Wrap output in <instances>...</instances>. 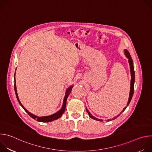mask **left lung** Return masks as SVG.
<instances>
[{"label":"left lung","mask_w":152,"mask_h":152,"mask_svg":"<svg viewBox=\"0 0 152 152\" xmlns=\"http://www.w3.org/2000/svg\"><path fill=\"white\" fill-rule=\"evenodd\" d=\"M124 55L126 56V57L128 59V62H129V66H130V70H131V87H130V93H129V99H128V102H127V106L124 108V109L123 110V111L118 114L117 115L116 117H114L111 119H107V121H109L110 120H113L115 118H117L126 109L127 106L129 104L130 102H131V99L132 98V96H133V94H134V83H135V72H134V63H133V61H132V59L131 56V55H130L129 52H128V50L127 49H124ZM86 111H87L89 116L92 118V119H94L95 120H97V121H103V120L102 119H99V118H97L95 117H94L90 113V111L88 110L87 108L86 107Z\"/></svg>","instance_id":"left-lung-1"}]
</instances>
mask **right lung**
<instances>
[{"mask_svg": "<svg viewBox=\"0 0 152 152\" xmlns=\"http://www.w3.org/2000/svg\"><path fill=\"white\" fill-rule=\"evenodd\" d=\"M73 87V85H72L70 86H69V87L67 89L66 91V94H65V96H64V100H63V104H62V106L61 107V109L58 111L56 112V113H54L52 115H48V116H43V117H38L37 115H35L32 113H31L30 112H29L26 108L23 106V104H21V103L20 102V100H19V98H18V94H17V87H16V82H15V73L14 74V90H15V95H16V97H17V99L20 103V104L21 106V107H22L24 110L32 118H34V120H37V121H39V122H43V123H46V122H50V121H52L53 120H55L56 119H58L59 118H60L62 115L63 114V113H64L65 110H66V102H67V99L68 98V96H69L70 93H71L72 91V88Z\"/></svg>", "mask_w": 152, "mask_h": 152, "instance_id": "1", "label": "right lung"}]
</instances>
